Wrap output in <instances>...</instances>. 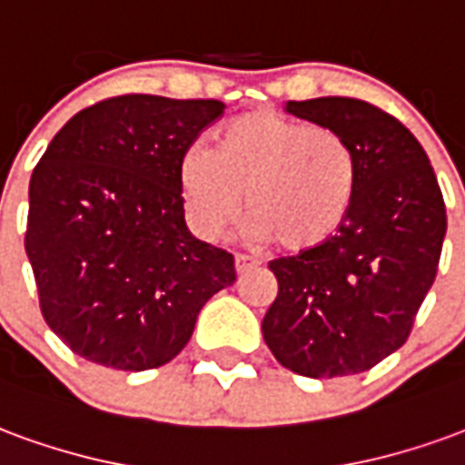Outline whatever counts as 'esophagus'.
Masks as SVG:
<instances>
[{
  "label": "esophagus",
  "instance_id": "esophagus-1",
  "mask_svg": "<svg viewBox=\"0 0 465 465\" xmlns=\"http://www.w3.org/2000/svg\"><path fill=\"white\" fill-rule=\"evenodd\" d=\"M233 266H236V273H249L252 269H256V266H259V262H256V259H252V256H242V253H239V256L233 259Z\"/></svg>",
  "mask_w": 465,
  "mask_h": 465
}]
</instances>
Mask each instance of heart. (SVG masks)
I'll list each match as a JSON object with an SVG mask.
<instances>
[{
  "label": "heart",
  "instance_id": "heart-1",
  "mask_svg": "<svg viewBox=\"0 0 465 465\" xmlns=\"http://www.w3.org/2000/svg\"><path fill=\"white\" fill-rule=\"evenodd\" d=\"M356 189L359 162L341 134L272 109L226 124L216 152L193 143L179 159L186 219L203 242L236 223L246 193L256 242L309 252L341 229Z\"/></svg>",
  "mask_w": 465,
  "mask_h": 465
}]
</instances>
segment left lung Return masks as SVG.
Masks as SVG:
<instances>
[{
    "label": "left lung",
    "instance_id": "1",
    "mask_svg": "<svg viewBox=\"0 0 465 465\" xmlns=\"http://www.w3.org/2000/svg\"><path fill=\"white\" fill-rule=\"evenodd\" d=\"M286 112L341 134L359 189L329 242L269 263L279 293L263 341L293 373L351 376L409 339L439 272L446 206L429 156L399 119L349 96L286 102Z\"/></svg>",
    "mask_w": 465,
    "mask_h": 465
}]
</instances>
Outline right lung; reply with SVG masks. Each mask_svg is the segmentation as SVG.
Returning a JSON list of instances; mask_svg holds the SVG:
<instances>
[{"label": "right lung", "mask_w": 465, "mask_h": 465, "mask_svg": "<svg viewBox=\"0 0 465 465\" xmlns=\"http://www.w3.org/2000/svg\"><path fill=\"white\" fill-rule=\"evenodd\" d=\"M216 99L124 94L56 132L29 182L25 249L49 329L119 371L163 366L203 303L236 282L232 253L183 222L179 159Z\"/></svg>", "instance_id": "right-lung-1"}]
</instances>
